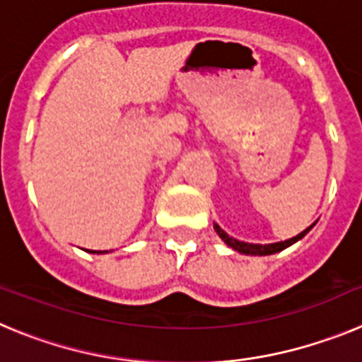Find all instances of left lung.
<instances>
[{"mask_svg": "<svg viewBox=\"0 0 362 362\" xmlns=\"http://www.w3.org/2000/svg\"><path fill=\"white\" fill-rule=\"evenodd\" d=\"M313 225H315V223H313ZM313 225L308 226L306 230H303L300 233H297L296 238L286 239V241H279V243H270V245H255V243L239 241V239L228 235V233L221 228L217 223H214V230H216L217 235H219V238L226 243V246H230L232 250L239 252V254H245V255H272V254H277V252L284 250V248H288V246H292L293 243H297L299 239L305 238L306 233H308L310 230L313 228Z\"/></svg>", "mask_w": 362, "mask_h": 362, "instance_id": "8db88e82", "label": "left lung"}]
</instances>
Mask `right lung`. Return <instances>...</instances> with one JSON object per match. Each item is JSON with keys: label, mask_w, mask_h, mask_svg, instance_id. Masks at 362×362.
<instances>
[{"label": "right lung", "mask_w": 362, "mask_h": 362, "mask_svg": "<svg viewBox=\"0 0 362 362\" xmlns=\"http://www.w3.org/2000/svg\"><path fill=\"white\" fill-rule=\"evenodd\" d=\"M90 252H92V254H107L108 250H103V252H101V250H90Z\"/></svg>", "instance_id": "1"}]
</instances>
